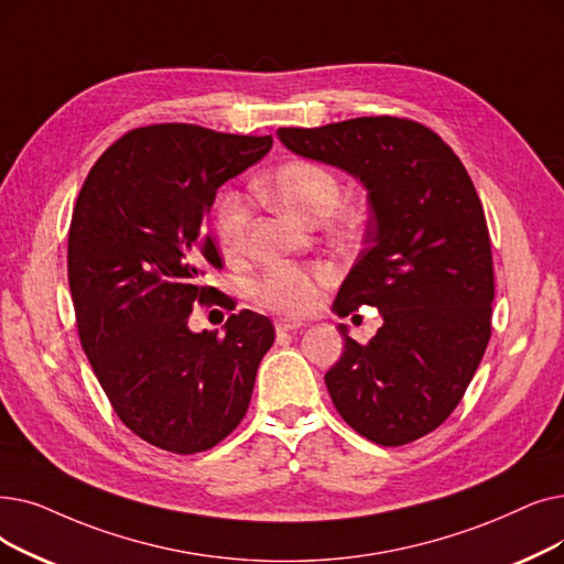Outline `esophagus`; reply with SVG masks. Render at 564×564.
Masks as SVG:
<instances>
[{"label": "esophagus", "instance_id": "esophagus-1", "mask_svg": "<svg viewBox=\"0 0 564 564\" xmlns=\"http://www.w3.org/2000/svg\"><path fill=\"white\" fill-rule=\"evenodd\" d=\"M300 327H302V323L290 321V317H281V321H276V334H288V332H295Z\"/></svg>", "mask_w": 564, "mask_h": 564}]
</instances>
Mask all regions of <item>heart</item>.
<instances>
[{"instance_id":"heart-1","label":"heart","mask_w":564,"mask_h":564,"mask_svg":"<svg viewBox=\"0 0 564 564\" xmlns=\"http://www.w3.org/2000/svg\"><path fill=\"white\" fill-rule=\"evenodd\" d=\"M260 193L285 214L304 224L325 218L340 198L338 177L321 163L288 161L276 173L260 184ZM251 209L243 195L226 193L216 205L214 230L218 243L228 253H239L247 243ZM325 272H313L297 264H272L253 283V297L272 311L304 313L317 300V283L325 281Z\"/></svg>"}]
</instances>
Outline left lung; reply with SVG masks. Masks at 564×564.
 I'll return each instance as SVG.
<instances>
[{"instance_id":"obj_1","label":"left lung","mask_w":564,"mask_h":564,"mask_svg":"<svg viewBox=\"0 0 564 564\" xmlns=\"http://www.w3.org/2000/svg\"><path fill=\"white\" fill-rule=\"evenodd\" d=\"M292 154L334 165L366 188L364 249L334 313H382L325 376L359 435L408 445L443 424L468 389L491 338L494 260L484 207L458 156L417 121L357 117L321 129H279Z\"/></svg>"}]
</instances>
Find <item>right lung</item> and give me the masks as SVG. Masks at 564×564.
I'll return each mask as SVG.
<instances>
[{
	"instance_id": "1",
	"label": "right lung",
	"mask_w": 564,
	"mask_h": 564,
	"mask_svg": "<svg viewBox=\"0 0 564 564\" xmlns=\"http://www.w3.org/2000/svg\"><path fill=\"white\" fill-rule=\"evenodd\" d=\"M272 135L159 124L119 138L94 163L68 230V288L83 350L117 417L175 454L212 449L249 410L269 317L239 311L224 336L191 332L207 302V235L218 186L272 150ZM216 302V300H214Z\"/></svg>"
}]
</instances>
